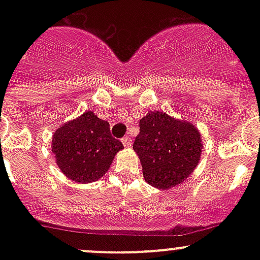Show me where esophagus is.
I'll list each match as a JSON object with an SVG mask.
<instances>
[{
  "mask_svg": "<svg viewBox=\"0 0 260 260\" xmlns=\"http://www.w3.org/2000/svg\"><path fill=\"white\" fill-rule=\"evenodd\" d=\"M122 142H123V145H124V147H127V148H128V147H131V143H132V140H131V138L127 136V137L123 138Z\"/></svg>",
  "mask_w": 260,
  "mask_h": 260,
  "instance_id": "obj_1",
  "label": "esophagus"
}]
</instances>
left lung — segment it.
Returning a JSON list of instances; mask_svg holds the SVG:
<instances>
[{
	"label": "left lung",
	"mask_w": 260,
	"mask_h": 260,
	"mask_svg": "<svg viewBox=\"0 0 260 260\" xmlns=\"http://www.w3.org/2000/svg\"><path fill=\"white\" fill-rule=\"evenodd\" d=\"M133 149L140 157L147 182L167 190L192 174L200 159L203 143L192 123L156 111L140 120V133Z\"/></svg>",
	"instance_id": "obj_1"
}]
</instances>
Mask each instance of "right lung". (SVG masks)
<instances>
[{"label": "right lung", "mask_w": 260, "mask_h": 260, "mask_svg": "<svg viewBox=\"0 0 260 260\" xmlns=\"http://www.w3.org/2000/svg\"><path fill=\"white\" fill-rule=\"evenodd\" d=\"M51 141L60 171L80 183L103 177L117 152L123 148V143L112 137L109 123L91 111L57 128Z\"/></svg>", "instance_id": "1"}]
</instances>
